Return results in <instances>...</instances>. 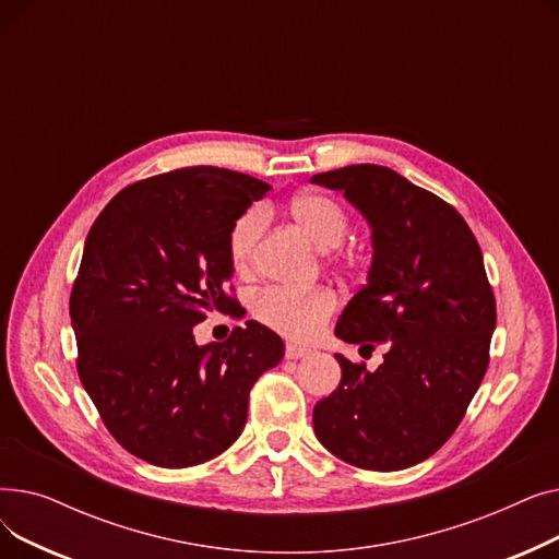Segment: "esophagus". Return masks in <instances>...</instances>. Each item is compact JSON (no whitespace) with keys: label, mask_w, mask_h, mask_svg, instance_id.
Returning a JSON list of instances; mask_svg holds the SVG:
<instances>
[{"label":"esophagus","mask_w":559,"mask_h":559,"mask_svg":"<svg viewBox=\"0 0 559 559\" xmlns=\"http://www.w3.org/2000/svg\"><path fill=\"white\" fill-rule=\"evenodd\" d=\"M308 354H310V348H306V346H299V344H287L285 346V358L287 360H299Z\"/></svg>","instance_id":"obj_1"}]
</instances>
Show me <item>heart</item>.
Returning <instances> with one entry per match:
<instances>
[{
	"label": "heart",
	"mask_w": 559,
	"mask_h": 559,
	"mask_svg": "<svg viewBox=\"0 0 559 559\" xmlns=\"http://www.w3.org/2000/svg\"><path fill=\"white\" fill-rule=\"evenodd\" d=\"M292 215L308 230L310 238L324 249L337 247L348 233V215L344 205L329 194H299L292 201ZM262 228L264 211L260 205H253L233 222L228 233V258L238 274H247L251 270ZM337 304L340 299L335 289L326 285L312 289L264 287L251 301V314L264 329L287 340L310 342L333 317Z\"/></svg>",
	"instance_id": "heart-1"
}]
</instances>
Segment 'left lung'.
<instances>
[{"label": "left lung", "mask_w": 559, "mask_h": 559, "mask_svg": "<svg viewBox=\"0 0 559 559\" xmlns=\"http://www.w3.org/2000/svg\"><path fill=\"white\" fill-rule=\"evenodd\" d=\"M342 190L373 230L369 281L335 335L385 362L335 356L340 388L314 405L321 444L369 472H399L444 447L478 392L496 329V299L474 230L453 205L390 167L348 165L312 176Z\"/></svg>", "instance_id": "1"}]
</instances>
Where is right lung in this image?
I'll return each mask as SVG.
<instances>
[{
	"mask_svg": "<svg viewBox=\"0 0 559 559\" xmlns=\"http://www.w3.org/2000/svg\"><path fill=\"white\" fill-rule=\"evenodd\" d=\"M270 186L211 165L117 192L85 238L70 295L76 371L97 413L135 457L183 468L240 437L255 380L283 360L258 321L197 346L192 326L240 312L228 233Z\"/></svg>",
	"mask_w": 559,
	"mask_h": 559,
	"instance_id": "1",
	"label": "right lung"
}]
</instances>
